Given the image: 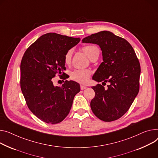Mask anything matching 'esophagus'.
Returning a JSON list of instances; mask_svg holds the SVG:
<instances>
[{
	"label": "esophagus",
	"instance_id": "esophagus-1",
	"mask_svg": "<svg viewBox=\"0 0 158 158\" xmlns=\"http://www.w3.org/2000/svg\"><path fill=\"white\" fill-rule=\"evenodd\" d=\"M86 88V86H82V85H81V89H82V90H83V89H85Z\"/></svg>",
	"mask_w": 158,
	"mask_h": 158
}]
</instances>
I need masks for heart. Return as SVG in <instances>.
I'll return each instance as SVG.
<instances>
[{
    "mask_svg": "<svg viewBox=\"0 0 158 158\" xmlns=\"http://www.w3.org/2000/svg\"><path fill=\"white\" fill-rule=\"evenodd\" d=\"M82 51L85 52L87 56L91 60H93L94 59H97L100 55L99 48L93 44H89L83 46L82 48ZM72 55V50L69 49L67 51L64 56V61L65 64L69 65L71 62ZM91 71L88 69H76L72 71L70 73V78L77 82L81 84L86 83L91 76Z\"/></svg>",
    "mask_w": 158,
    "mask_h": 158,
    "instance_id": "heart-1",
    "label": "heart"
}]
</instances>
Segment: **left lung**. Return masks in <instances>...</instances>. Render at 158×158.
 I'll return each instance as SVG.
<instances>
[{"label":"left lung","mask_w":158,"mask_h":158,"mask_svg":"<svg viewBox=\"0 0 158 158\" xmlns=\"http://www.w3.org/2000/svg\"><path fill=\"white\" fill-rule=\"evenodd\" d=\"M82 43L95 44L102 51L103 62L93 79L100 84L92 88L95 97L90 103L93 114L100 120H117L127 112L139 91L140 65L128 42L109 31L84 38Z\"/></svg>","instance_id":"obj_1"}]
</instances>
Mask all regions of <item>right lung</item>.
Returning a JSON list of instances; mask_svg holds the SVG:
<instances>
[{"label": "right lung", "mask_w": 158, "mask_h": 158, "mask_svg": "<svg viewBox=\"0 0 158 158\" xmlns=\"http://www.w3.org/2000/svg\"><path fill=\"white\" fill-rule=\"evenodd\" d=\"M80 40L48 33L35 41L23 55L20 65L21 89L28 109L45 123L57 124L64 120L80 91V85L75 81L66 80L61 86H55L52 81L56 73L65 74L64 56Z\"/></svg>", "instance_id": "1"}]
</instances>
